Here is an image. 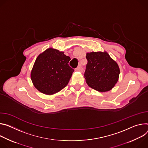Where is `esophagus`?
<instances>
[{
    "instance_id": "obj_1",
    "label": "esophagus",
    "mask_w": 148,
    "mask_h": 148,
    "mask_svg": "<svg viewBox=\"0 0 148 148\" xmlns=\"http://www.w3.org/2000/svg\"><path fill=\"white\" fill-rule=\"evenodd\" d=\"M75 71H80V72H82V68L80 66H78L76 69H75Z\"/></svg>"
}]
</instances>
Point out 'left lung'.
Masks as SVG:
<instances>
[{
    "label": "left lung",
    "instance_id": "left-lung-1",
    "mask_svg": "<svg viewBox=\"0 0 148 148\" xmlns=\"http://www.w3.org/2000/svg\"><path fill=\"white\" fill-rule=\"evenodd\" d=\"M86 58L85 78L88 85L100 92L110 90L119 79L120 69L117 62L106 51L87 53Z\"/></svg>",
    "mask_w": 148,
    "mask_h": 148
}]
</instances>
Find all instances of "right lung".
<instances>
[{"label":"right lung","mask_w":148,"mask_h":148,"mask_svg":"<svg viewBox=\"0 0 148 148\" xmlns=\"http://www.w3.org/2000/svg\"><path fill=\"white\" fill-rule=\"evenodd\" d=\"M63 52L48 48L37 57L30 73L33 85L41 93L52 95L66 86L74 70Z\"/></svg>","instance_id":"1"}]
</instances>
